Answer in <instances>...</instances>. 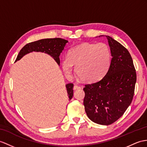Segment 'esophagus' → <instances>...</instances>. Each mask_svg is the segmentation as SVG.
Wrapping results in <instances>:
<instances>
[{
  "mask_svg": "<svg viewBox=\"0 0 147 147\" xmlns=\"http://www.w3.org/2000/svg\"><path fill=\"white\" fill-rule=\"evenodd\" d=\"M79 88H80V87H79V86L76 85L74 86V90H77V89H79Z\"/></svg>",
  "mask_w": 147,
  "mask_h": 147,
  "instance_id": "obj_1",
  "label": "esophagus"
}]
</instances>
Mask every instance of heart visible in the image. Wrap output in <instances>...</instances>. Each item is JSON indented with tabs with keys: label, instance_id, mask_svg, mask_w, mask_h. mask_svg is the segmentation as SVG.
<instances>
[{
	"label": "heart",
	"instance_id": "heart-1",
	"mask_svg": "<svg viewBox=\"0 0 147 147\" xmlns=\"http://www.w3.org/2000/svg\"><path fill=\"white\" fill-rule=\"evenodd\" d=\"M110 62L111 52L107 44L85 42L71 49L61 64L67 76H70L73 65L76 66L77 76L83 81L92 83L103 77Z\"/></svg>",
	"mask_w": 147,
	"mask_h": 147
}]
</instances>
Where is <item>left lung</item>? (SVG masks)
<instances>
[{
    "label": "left lung",
    "mask_w": 147,
    "mask_h": 147,
    "mask_svg": "<svg viewBox=\"0 0 147 147\" xmlns=\"http://www.w3.org/2000/svg\"><path fill=\"white\" fill-rule=\"evenodd\" d=\"M109 69L100 80L85 85L84 105L88 117L100 125H109L123 115L134 97L137 74L128 50L110 36Z\"/></svg>",
    "instance_id": "left-lung-1"
}]
</instances>
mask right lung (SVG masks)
<instances>
[{"mask_svg":"<svg viewBox=\"0 0 147 147\" xmlns=\"http://www.w3.org/2000/svg\"><path fill=\"white\" fill-rule=\"evenodd\" d=\"M68 42L65 39L60 38H45L41 39L37 41L28 43L20 50L19 54H18L16 62L21 59L22 57L27 54V53L32 52H41L50 55L54 59L56 62L60 65V59L59 56L60 53H62L64 47ZM66 88L67 91V94L69 96V98L71 99L74 94V84H68L66 85Z\"/></svg>","mask_w":147,"mask_h":147,"instance_id":"right-lung-1","label":"right lung"}]
</instances>
